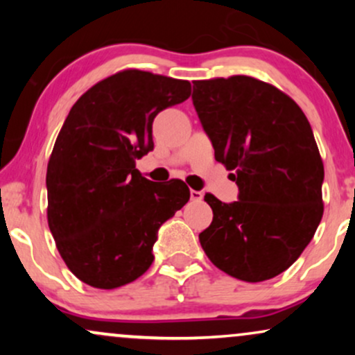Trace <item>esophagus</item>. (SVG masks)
<instances>
[{"instance_id":"obj_1","label":"esophagus","mask_w":355,"mask_h":355,"mask_svg":"<svg viewBox=\"0 0 355 355\" xmlns=\"http://www.w3.org/2000/svg\"><path fill=\"white\" fill-rule=\"evenodd\" d=\"M190 198L193 202H200L203 198V193H202V191H198V190H190Z\"/></svg>"}]
</instances>
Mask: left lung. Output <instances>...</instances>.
I'll list each match as a JSON object with an SVG mask.
<instances>
[{
  "instance_id": "8db88e82",
  "label": "left lung",
  "mask_w": 355,
  "mask_h": 355,
  "mask_svg": "<svg viewBox=\"0 0 355 355\" xmlns=\"http://www.w3.org/2000/svg\"><path fill=\"white\" fill-rule=\"evenodd\" d=\"M193 107L215 150L232 170L239 200L205 202L214 220L198 235L215 267L245 282L282 274L319 227L324 164L299 105L252 76L193 81Z\"/></svg>"
}]
</instances>
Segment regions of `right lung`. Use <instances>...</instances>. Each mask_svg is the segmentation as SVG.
Instances as JSON below:
<instances>
[{
  "label": "right lung",
  "mask_w": 355,
  "mask_h": 355,
  "mask_svg": "<svg viewBox=\"0 0 355 355\" xmlns=\"http://www.w3.org/2000/svg\"><path fill=\"white\" fill-rule=\"evenodd\" d=\"M190 81L123 70L73 105L48 162V227L81 282L121 287L153 262L158 229L190 198L182 180L157 185L135 168L153 150V118L190 96Z\"/></svg>",
  "instance_id": "add662e5"
}]
</instances>
